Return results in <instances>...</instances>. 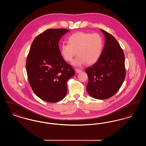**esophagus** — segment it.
<instances>
[{
	"label": "esophagus",
	"instance_id": "obj_1",
	"mask_svg": "<svg viewBox=\"0 0 146 146\" xmlns=\"http://www.w3.org/2000/svg\"><path fill=\"white\" fill-rule=\"evenodd\" d=\"M75 70H76V73H81L82 72V70H79L78 68H76Z\"/></svg>",
	"mask_w": 146,
	"mask_h": 146
}]
</instances>
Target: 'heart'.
<instances>
[{
	"mask_svg": "<svg viewBox=\"0 0 146 146\" xmlns=\"http://www.w3.org/2000/svg\"><path fill=\"white\" fill-rule=\"evenodd\" d=\"M103 47L104 41L101 35L78 32L70 36L68 43L61 45L60 52L67 62H72L77 53L78 56L73 63L76 66H82L85 63L92 65L100 58Z\"/></svg>",
	"mask_w": 146,
	"mask_h": 146,
	"instance_id": "obj_1",
	"label": "heart"
}]
</instances>
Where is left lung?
<instances>
[{"instance_id":"obj_1","label":"left lung","mask_w":146,"mask_h":146,"mask_svg":"<svg viewBox=\"0 0 146 146\" xmlns=\"http://www.w3.org/2000/svg\"><path fill=\"white\" fill-rule=\"evenodd\" d=\"M105 36V44L97 62L85 72L89 82L86 90L91 97L104 100L113 96L120 88L126 76L125 56L116 39L100 29Z\"/></svg>"}]
</instances>
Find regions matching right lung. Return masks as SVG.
Wrapping results in <instances>:
<instances>
[{
  "label": "right lung",
  "instance_id": "right-lung-1",
  "mask_svg": "<svg viewBox=\"0 0 146 146\" xmlns=\"http://www.w3.org/2000/svg\"><path fill=\"white\" fill-rule=\"evenodd\" d=\"M70 30L48 29L35 37L26 61L28 82L35 94L44 101L56 102L66 96L67 82L75 74L61 54L58 42Z\"/></svg>",
  "mask_w": 146,
  "mask_h": 146
}]
</instances>
